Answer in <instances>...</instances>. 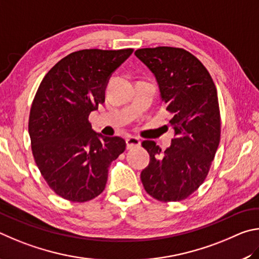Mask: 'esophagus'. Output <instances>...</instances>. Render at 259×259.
Returning <instances> with one entry per match:
<instances>
[{
	"instance_id": "1",
	"label": "esophagus",
	"mask_w": 259,
	"mask_h": 259,
	"mask_svg": "<svg viewBox=\"0 0 259 259\" xmlns=\"http://www.w3.org/2000/svg\"><path fill=\"white\" fill-rule=\"evenodd\" d=\"M140 144H141V141H140V139L135 138V137H128L126 139V148L128 149H134V148H138L140 147Z\"/></svg>"
}]
</instances>
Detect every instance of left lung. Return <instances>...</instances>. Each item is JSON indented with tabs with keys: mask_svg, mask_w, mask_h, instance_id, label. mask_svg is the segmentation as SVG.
Instances as JSON below:
<instances>
[{
	"mask_svg": "<svg viewBox=\"0 0 259 259\" xmlns=\"http://www.w3.org/2000/svg\"><path fill=\"white\" fill-rule=\"evenodd\" d=\"M135 56L156 77L175 134L164 152L156 142H142L150 155L141 171L142 184L157 200L181 201L203 183L219 148L221 117L215 84L205 66L184 49H139Z\"/></svg>",
	"mask_w": 259,
	"mask_h": 259,
	"instance_id": "obj_1",
	"label": "left lung"
}]
</instances>
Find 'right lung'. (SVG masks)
Instances as JSON below:
<instances>
[{
  "label": "right lung",
  "mask_w": 259,
  "mask_h": 259,
  "mask_svg": "<svg viewBox=\"0 0 259 259\" xmlns=\"http://www.w3.org/2000/svg\"><path fill=\"white\" fill-rule=\"evenodd\" d=\"M133 49L80 50L48 72L30 108L28 132L40 174L58 196L76 202L101 193L111 162L124 152L119 137L94 132L90 113L104 102L109 78Z\"/></svg>",
  "instance_id": "right-lung-1"
}]
</instances>
